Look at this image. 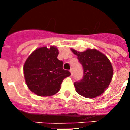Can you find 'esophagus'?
I'll use <instances>...</instances> for the list:
<instances>
[{
	"mask_svg": "<svg viewBox=\"0 0 130 130\" xmlns=\"http://www.w3.org/2000/svg\"><path fill=\"white\" fill-rule=\"evenodd\" d=\"M70 73H71V75H73V68H71L70 70Z\"/></svg>",
	"mask_w": 130,
	"mask_h": 130,
	"instance_id": "1",
	"label": "esophagus"
}]
</instances>
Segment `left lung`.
<instances>
[{
    "label": "left lung",
    "mask_w": 130,
    "mask_h": 130,
    "mask_svg": "<svg viewBox=\"0 0 130 130\" xmlns=\"http://www.w3.org/2000/svg\"><path fill=\"white\" fill-rule=\"evenodd\" d=\"M77 56L83 68L81 81L74 83L75 90L81 96L94 98L104 92L113 75V69L107 57L96 49H87L79 52L71 49Z\"/></svg>",
    "instance_id": "obj_1"
}]
</instances>
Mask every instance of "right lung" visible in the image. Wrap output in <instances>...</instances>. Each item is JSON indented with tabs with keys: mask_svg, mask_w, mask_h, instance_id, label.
Wrapping results in <instances>:
<instances>
[{
	"mask_svg": "<svg viewBox=\"0 0 130 130\" xmlns=\"http://www.w3.org/2000/svg\"><path fill=\"white\" fill-rule=\"evenodd\" d=\"M57 47L36 49L26 59L24 76L28 88L40 96H50L60 89L63 80L71 75L63 69V62L57 58Z\"/></svg>",
	"mask_w": 130,
	"mask_h": 130,
	"instance_id": "right-lung-1",
	"label": "right lung"
}]
</instances>
